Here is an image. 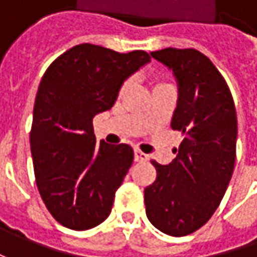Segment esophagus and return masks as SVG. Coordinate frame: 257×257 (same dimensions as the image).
<instances>
[{"label": "esophagus", "instance_id": "1", "mask_svg": "<svg viewBox=\"0 0 257 257\" xmlns=\"http://www.w3.org/2000/svg\"><path fill=\"white\" fill-rule=\"evenodd\" d=\"M134 160L136 162H147L149 160V156L144 154L143 152H140V150H134Z\"/></svg>", "mask_w": 257, "mask_h": 257}]
</instances>
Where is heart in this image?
<instances>
[{
    "mask_svg": "<svg viewBox=\"0 0 257 257\" xmlns=\"http://www.w3.org/2000/svg\"><path fill=\"white\" fill-rule=\"evenodd\" d=\"M163 84V83H156V84H154V87H157V85H162ZM153 87V88H154ZM124 88H125V85H124Z\"/></svg>",
    "mask_w": 257,
    "mask_h": 257,
    "instance_id": "obj_1",
    "label": "heart"
}]
</instances>
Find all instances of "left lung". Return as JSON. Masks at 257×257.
Instances as JSON below:
<instances>
[{"label":"left lung","mask_w":257,"mask_h":257,"mask_svg":"<svg viewBox=\"0 0 257 257\" xmlns=\"http://www.w3.org/2000/svg\"><path fill=\"white\" fill-rule=\"evenodd\" d=\"M150 55L177 81L172 128L184 134L176 159L144 189L146 214L156 229L186 236L200 229L222 202L236 160L237 118L230 90L213 63L193 48H164Z\"/></svg>","instance_id":"1"}]
</instances>
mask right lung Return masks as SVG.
Instances as JSON below:
<instances>
[{
	"instance_id": "right-lung-1",
	"label": "right lung",
	"mask_w": 257,
	"mask_h": 257,
	"mask_svg": "<svg viewBox=\"0 0 257 257\" xmlns=\"http://www.w3.org/2000/svg\"><path fill=\"white\" fill-rule=\"evenodd\" d=\"M150 55L94 44L70 48L47 68L30 133L35 182L57 222L73 230L103 223L133 163L128 144H97L94 115L110 110L123 83Z\"/></svg>"
}]
</instances>
